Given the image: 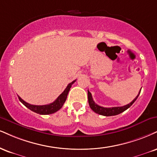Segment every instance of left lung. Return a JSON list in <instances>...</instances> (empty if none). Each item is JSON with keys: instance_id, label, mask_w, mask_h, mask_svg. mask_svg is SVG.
I'll return each instance as SVG.
<instances>
[{"instance_id": "8db88e82", "label": "left lung", "mask_w": 157, "mask_h": 157, "mask_svg": "<svg viewBox=\"0 0 157 157\" xmlns=\"http://www.w3.org/2000/svg\"><path fill=\"white\" fill-rule=\"evenodd\" d=\"M140 91H141V89L140 90L138 95H137V97L135 98V99H134L132 101H131L129 104H128V105H124V106H123V107H104L99 106V105H98L97 104H96L95 102H94V101L93 100V98H92L91 94L90 93L89 90H88V104H89L90 107L91 108L92 110H93L94 112H95L96 113H98V114L101 115V116H116V115L120 114V113H123L124 111H125L126 109H127L129 107H131L132 105V104L136 101V99H137L139 94H140Z\"/></svg>"}]
</instances>
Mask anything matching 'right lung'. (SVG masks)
Segmentation results:
<instances>
[{"mask_svg":"<svg viewBox=\"0 0 157 157\" xmlns=\"http://www.w3.org/2000/svg\"><path fill=\"white\" fill-rule=\"evenodd\" d=\"M76 81V80L72 81V82H70L69 85H68L66 89L63 90V92L58 97L56 100H55L52 103L49 104V105H31V104H28L24 100H22L20 97H18L19 99L21 102L23 104V105L26 107H28V109H31L33 112L36 113L40 115H49L52 114V113H54L57 112L58 110L61 108L63 107L64 102L66 101L67 98V95L69 94V90H70L71 85H72L74 82Z\"/></svg>","mask_w":157,"mask_h":157,"instance_id":"add662e5","label":"right lung"}]
</instances>
